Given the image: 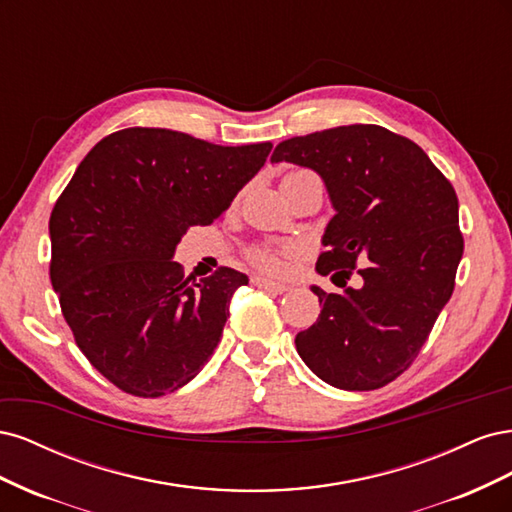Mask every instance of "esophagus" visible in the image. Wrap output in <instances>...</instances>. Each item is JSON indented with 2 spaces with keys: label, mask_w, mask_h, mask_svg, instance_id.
<instances>
[{
  "label": "esophagus",
  "mask_w": 512,
  "mask_h": 512,
  "mask_svg": "<svg viewBox=\"0 0 512 512\" xmlns=\"http://www.w3.org/2000/svg\"><path fill=\"white\" fill-rule=\"evenodd\" d=\"M252 282H254V286H258V288H265V290H269V292H275V294H282V292H286V290H288V286H286V284H280V282L267 280V277H260V275H256Z\"/></svg>",
  "instance_id": "34e87169"
}]
</instances>
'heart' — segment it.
I'll use <instances>...</instances> for the list:
<instances>
[{
	"instance_id": "heart-1",
	"label": "heart",
	"mask_w": 512,
	"mask_h": 512,
	"mask_svg": "<svg viewBox=\"0 0 512 512\" xmlns=\"http://www.w3.org/2000/svg\"><path fill=\"white\" fill-rule=\"evenodd\" d=\"M299 175H309L307 170H294V173H288L284 179L288 177H299ZM294 252L292 245H284V247H273V245H262L256 247V250L250 254L252 262L256 267H260L262 271L267 273H280L284 269V260L290 258Z\"/></svg>"
}]
</instances>
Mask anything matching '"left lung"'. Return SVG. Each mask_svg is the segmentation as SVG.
I'll return each instance as SVG.
<instances>
[{
  "label": "left lung",
  "mask_w": 512,
  "mask_h": 512,
  "mask_svg": "<svg viewBox=\"0 0 512 512\" xmlns=\"http://www.w3.org/2000/svg\"><path fill=\"white\" fill-rule=\"evenodd\" d=\"M271 162L312 168L327 185L335 215L316 271L361 275L342 294L312 286L322 309L297 352L335 389H380L412 365L453 294L463 254L453 185L410 138L371 123L288 138Z\"/></svg>",
  "instance_id": "8db88e82"
}]
</instances>
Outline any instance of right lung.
Returning <instances> with one entry per match:
<instances>
[{
  "label": "right lung",
  "mask_w": 512,
  "mask_h": 512,
  "mask_svg": "<svg viewBox=\"0 0 512 512\" xmlns=\"http://www.w3.org/2000/svg\"><path fill=\"white\" fill-rule=\"evenodd\" d=\"M271 143L222 147L126 128L91 149L51 213V282L76 346L117 389L162 397L209 361L247 275L185 277L173 260L265 166Z\"/></svg>",
  "instance_id": "obj_1"
}]
</instances>
